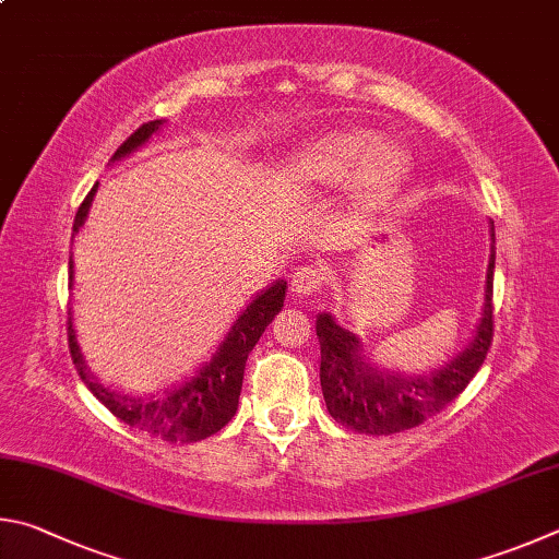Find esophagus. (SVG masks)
Returning <instances> with one entry per match:
<instances>
[{
    "mask_svg": "<svg viewBox=\"0 0 559 559\" xmlns=\"http://www.w3.org/2000/svg\"><path fill=\"white\" fill-rule=\"evenodd\" d=\"M326 280V272L324 267H319V264H305V267H297V272L292 274V292L299 297H309L314 295V292L321 289Z\"/></svg>",
    "mask_w": 559,
    "mask_h": 559,
    "instance_id": "esophagus-1",
    "label": "esophagus"
}]
</instances>
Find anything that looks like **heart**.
<instances>
[{
	"label": "heart",
	"instance_id": "obj_1",
	"mask_svg": "<svg viewBox=\"0 0 559 559\" xmlns=\"http://www.w3.org/2000/svg\"><path fill=\"white\" fill-rule=\"evenodd\" d=\"M368 134L338 130L314 144L307 156V169L319 181L338 183L354 171L356 191L364 201H380L397 189L407 171V156L395 144H376L368 150Z\"/></svg>",
	"mask_w": 559,
	"mask_h": 559
}]
</instances>
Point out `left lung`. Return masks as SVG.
Instances as JSON below:
<instances>
[{"label": "left lung", "instance_id": "obj_1", "mask_svg": "<svg viewBox=\"0 0 559 559\" xmlns=\"http://www.w3.org/2000/svg\"><path fill=\"white\" fill-rule=\"evenodd\" d=\"M493 267L496 233L491 223V260L486 272V305L481 324L464 354L427 376H400L378 370L360 356V341L331 314H319L321 390L336 423L358 435H395L423 425L454 403L484 366L493 341Z\"/></svg>", "mask_w": 559, "mask_h": 559}]
</instances>
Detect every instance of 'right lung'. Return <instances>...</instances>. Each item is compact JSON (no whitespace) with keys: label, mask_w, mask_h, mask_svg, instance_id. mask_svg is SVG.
Listing matches in <instances>:
<instances>
[{"label":"right lung","mask_w":559,"mask_h":559,"mask_svg":"<svg viewBox=\"0 0 559 559\" xmlns=\"http://www.w3.org/2000/svg\"><path fill=\"white\" fill-rule=\"evenodd\" d=\"M162 124L164 120L144 122L140 130H134L120 144V150L115 152L112 159H122V156L132 154L136 146H142L150 140ZM95 189L97 186H93L91 193L85 195V201L75 213L73 235L83 228L87 211H91ZM68 280L73 282V260H68ZM285 289L287 282L277 280L270 289H264L262 295L254 297L250 301V307L242 311L233 329L228 331V336H225L221 348L215 350L211 364H205L199 370V376L191 378L189 383L174 390H164V393L152 397L120 395L115 393V390L97 383L85 366L81 348H78L71 317H68V348H71L75 370L87 385V390H91L117 419H122L124 425L142 429V432L152 437H159L164 442H201V439L215 435L218 429L228 425L235 409H238L245 360H248L250 350L258 344L274 314H280V309L285 307Z\"/></svg>","instance_id":"1"}]
</instances>
